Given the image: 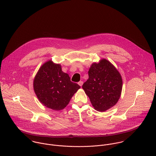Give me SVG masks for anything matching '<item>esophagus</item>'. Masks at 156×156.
I'll list each match as a JSON object with an SVG mask.
<instances>
[{"mask_svg": "<svg viewBox=\"0 0 156 156\" xmlns=\"http://www.w3.org/2000/svg\"><path fill=\"white\" fill-rule=\"evenodd\" d=\"M83 84V81H79V82H78V84H79L81 87L82 86Z\"/></svg>", "mask_w": 156, "mask_h": 156, "instance_id": "34e87169", "label": "esophagus"}]
</instances>
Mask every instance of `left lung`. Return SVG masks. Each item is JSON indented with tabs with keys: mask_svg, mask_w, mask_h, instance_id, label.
<instances>
[{
	"mask_svg": "<svg viewBox=\"0 0 156 156\" xmlns=\"http://www.w3.org/2000/svg\"><path fill=\"white\" fill-rule=\"evenodd\" d=\"M83 89L95 110L99 112L114 106L120 98L123 81L115 66L105 58L94 62L88 71Z\"/></svg>",
	"mask_w": 156,
	"mask_h": 156,
	"instance_id": "obj_1",
	"label": "left lung"
}]
</instances>
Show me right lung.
Returning a JSON list of instances; mask_svg holds the SVG:
<instances>
[{
    "label": "right lung",
    "instance_id": "obj_1",
    "mask_svg": "<svg viewBox=\"0 0 156 156\" xmlns=\"http://www.w3.org/2000/svg\"><path fill=\"white\" fill-rule=\"evenodd\" d=\"M80 86L70 81L69 74L62 70L61 65L49 60L43 63L34 80L33 89L45 107L61 110L67 105Z\"/></svg>",
    "mask_w": 156,
    "mask_h": 156
}]
</instances>
